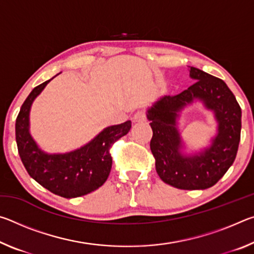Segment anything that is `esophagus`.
<instances>
[{
  "instance_id": "34e87169",
  "label": "esophagus",
  "mask_w": 254,
  "mask_h": 254,
  "mask_svg": "<svg viewBox=\"0 0 254 254\" xmlns=\"http://www.w3.org/2000/svg\"><path fill=\"white\" fill-rule=\"evenodd\" d=\"M147 119V115H145L144 111H137L136 113L133 115V121L134 122H143Z\"/></svg>"
}]
</instances>
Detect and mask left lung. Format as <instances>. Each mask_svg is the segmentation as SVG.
Here are the masks:
<instances>
[{"mask_svg":"<svg viewBox=\"0 0 254 254\" xmlns=\"http://www.w3.org/2000/svg\"><path fill=\"white\" fill-rule=\"evenodd\" d=\"M189 76L194 84L178 95L161 97L148 110L147 118L153 132L150 149L159 177L173 187L194 190L214 186L234 162L241 139V107L222 79L195 67H190ZM195 99L213 111L218 135L208 148L186 156L175 120Z\"/></svg>","mask_w":254,"mask_h":254,"instance_id":"left-lung-1","label":"left lung"}]
</instances>
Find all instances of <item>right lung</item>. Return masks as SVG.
<instances>
[{"mask_svg":"<svg viewBox=\"0 0 254 254\" xmlns=\"http://www.w3.org/2000/svg\"><path fill=\"white\" fill-rule=\"evenodd\" d=\"M51 79L34 87L21 106L15 121L16 144L21 161L37 183L56 195L75 198L96 190L106 182L112 168L110 149L130 131L131 121L107 127L87 144L71 152H44L30 134L29 114L34 98Z\"/></svg>","mask_w":254,"mask_h":254,"instance_id":"1","label":"right lung"}]
</instances>
